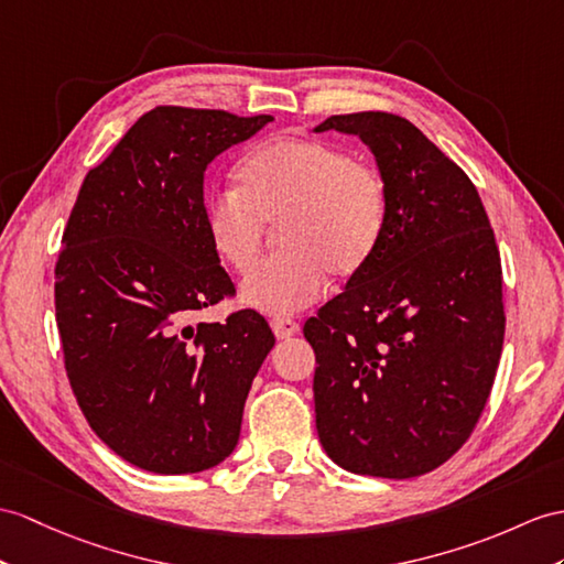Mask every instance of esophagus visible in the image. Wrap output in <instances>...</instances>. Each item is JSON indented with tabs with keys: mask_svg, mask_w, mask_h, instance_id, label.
Masks as SVG:
<instances>
[{
	"mask_svg": "<svg viewBox=\"0 0 564 564\" xmlns=\"http://www.w3.org/2000/svg\"><path fill=\"white\" fill-rule=\"evenodd\" d=\"M270 325H272V333L278 339H290L299 333V325L292 318H274Z\"/></svg>",
	"mask_w": 564,
	"mask_h": 564,
	"instance_id": "esophagus-1",
	"label": "esophagus"
}]
</instances>
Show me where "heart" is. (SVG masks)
Masks as SVG:
<instances>
[{
    "instance_id": "b5f03b06",
    "label": "heart",
    "mask_w": 564,
    "mask_h": 564,
    "mask_svg": "<svg viewBox=\"0 0 564 564\" xmlns=\"http://www.w3.org/2000/svg\"><path fill=\"white\" fill-rule=\"evenodd\" d=\"M388 184L366 160L318 139L270 135L237 167V188H215L203 203L210 249L227 268L249 272L265 225H280L284 253L241 284V301L260 313L290 315L318 301L329 272H361L386 237Z\"/></svg>"
}]
</instances>
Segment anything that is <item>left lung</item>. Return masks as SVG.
<instances>
[{
	"label": "left lung",
	"instance_id": "8db88e82",
	"mask_svg": "<svg viewBox=\"0 0 564 564\" xmlns=\"http://www.w3.org/2000/svg\"><path fill=\"white\" fill-rule=\"evenodd\" d=\"M313 131L359 135L390 196L376 256L304 325L318 364L315 429L351 474H429L466 443L496 380V235L471 178L411 121L356 112Z\"/></svg>",
	"mask_w": 564,
	"mask_h": 564
}]
</instances>
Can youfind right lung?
<instances>
[{"label":"right lung","instance_id":"add662e5","mask_svg":"<svg viewBox=\"0 0 564 564\" xmlns=\"http://www.w3.org/2000/svg\"><path fill=\"white\" fill-rule=\"evenodd\" d=\"M270 115L155 107L93 167L62 237L54 308L76 402L100 441L153 474L225 462L274 347L256 311L191 318L235 294L203 227V176Z\"/></svg>","mask_w":564,"mask_h":564}]
</instances>
